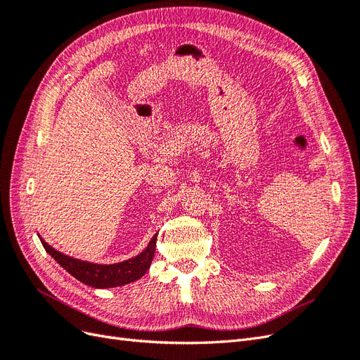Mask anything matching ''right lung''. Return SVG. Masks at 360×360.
Here are the masks:
<instances>
[{
	"label": "right lung",
	"instance_id": "add662e5",
	"mask_svg": "<svg viewBox=\"0 0 360 360\" xmlns=\"http://www.w3.org/2000/svg\"><path fill=\"white\" fill-rule=\"evenodd\" d=\"M156 238L158 234L151 237L148 246L139 255L117 264H94L89 263V261L76 259L58 252V250L49 246L43 238H40V242L46 252L56 259L63 269H66L72 276L81 281L82 284L94 288H112L130 284V282H134L146 275V271L150 269L151 261H153L155 257Z\"/></svg>",
	"mask_w": 360,
	"mask_h": 360
}]
</instances>
